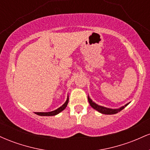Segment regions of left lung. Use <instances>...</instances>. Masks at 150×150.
<instances>
[{
  "instance_id": "1",
  "label": "left lung",
  "mask_w": 150,
  "mask_h": 150,
  "mask_svg": "<svg viewBox=\"0 0 150 150\" xmlns=\"http://www.w3.org/2000/svg\"><path fill=\"white\" fill-rule=\"evenodd\" d=\"M88 101H89V104H90V106H92V107L94 108V109L97 110V111H99V113H103V114H106V115H111V114H115V113H118L119 111H121V110H123V108H124L125 106H128L129 104V103L128 104H126L124 106H121V107L118 108H106V107H104V106H99V105H98L97 104H96L95 102H94L92 99H90V97L88 96Z\"/></svg>"
}]
</instances>
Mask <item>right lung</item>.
<instances>
[{"label":"right lung","mask_w":150,"mask_h":150,"mask_svg":"<svg viewBox=\"0 0 150 150\" xmlns=\"http://www.w3.org/2000/svg\"><path fill=\"white\" fill-rule=\"evenodd\" d=\"M68 100H69V97H68V96L66 101H65V102L64 103V104L62 105L61 107L57 108V109L54 110V111H50V112H35V113L36 114L39 115V116H56V115H57L59 113H61L62 111H63V110L66 108L67 105H68Z\"/></svg>","instance_id":"right-lung-1"}]
</instances>
